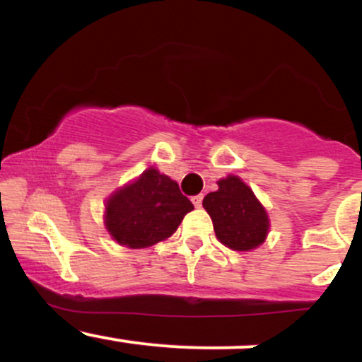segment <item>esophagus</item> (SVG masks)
I'll return each mask as SVG.
<instances>
[{
	"label": "esophagus",
	"instance_id": "1",
	"mask_svg": "<svg viewBox=\"0 0 362 362\" xmlns=\"http://www.w3.org/2000/svg\"><path fill=\"white\" fill-rule=\"evenodd\" d=\"M192 204H194L195 207H201V206H202V195H201V194L194 195V197H192Z\"/></svg>",
	"mask_w": 362,
	"mask_h": 362
}]
</instances>
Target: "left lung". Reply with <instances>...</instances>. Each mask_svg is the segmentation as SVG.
Wrapping results in <instances>:
<instances>
[{
	"mask_svg": "<svg viewBox=\"0 0 362 362\" xmlns=\"http://www.w3.org/2000/svg\"><path fill=\"white\" fill-rule=\"evenodd\" d=\"M202 206L213 219L216 238L236 252L255 250L269 235V214L262 202L240 177L218 180V190L209 192Z\"/></svg>",
	"mask_w": 362,
	"mask_h": 362,
	"instance_id": "obj_1",
	"label": "left lung"
}]
</instances>
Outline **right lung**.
Masks as SVG:
<instances>
[{
	"label": "right lung",
	"instance_id": "obj_1",
	"mask_svg": "<svg viewBox=\"0 0 362 362\" xmlns=\"http://www.w3.org/2000/svg\"><path fill=\"white\" fill-rule=\"evenodd\" d=\"M192 209L175 180L149 167L110 194L103 223L112 240L122 247L146 248L170 238Z\"/></svg>",
	"mask_w": 362,
	"mask_h": 362
}]
</instances>
